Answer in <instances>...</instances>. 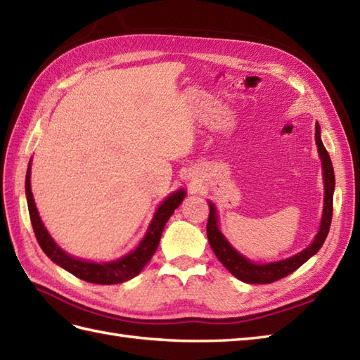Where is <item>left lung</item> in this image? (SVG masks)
<instances>
[{
  "label": "left lung",
  "mask_w": 360,
  "mask_h": 360,
  "mask_svg": "<svg viewBox=\"0 0 360 360\" xmlns=\"http://www.w3.org/2000/svg\"><path fill=\"white\" fill-rule=\"evenodd\" d=\"M316 143L319 150V156L322 159V168H323V184H325V196H323V215L322 221H320L319 232L316 235L314 241H312L309 246L302 250L300 254L294 257H289L286 259H281V262H274V263H263L258 264L250 262L244 255H241L238 250L231 243L226 240V236L221 233L218 227V213L215 205L209 202L210 205V213L207 219V238L210 243V248L213 254L217 255L226 269L235 275L236 278L250 283V285H267V283L277 281L280 278H285L286 275L292 274L295 269H298L303 263H307L308 259L316 255L319 249L322 248L325 243L328 232H330L331 219H333V195H334V168L331 158L328 155L325 145L320 139V125L316 124Z\"/></svg>",
  "instance_id": "8db88e82"
}]
</instances>
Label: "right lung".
Segmentation results:
<instances>
[{
	"label": "right lung",
	"instance_id": "right-lung-1",
	"mask_svg": "<svg viewBox=\"0 0 360 360\" xmlns=\"http://www.w3.org/2000/svg\"><path fill=\"white\" fill-rule=\"evenodd\" d=\"M26 198L30 223H32L37 241L40 244L44 254L48 255L53 263L88 283H96V285H117V283H124L136 277V275L143 269L145 264L150 262L153 254H155L159 246L160 235H162L168 218L173 215L174 209H178L182 200L186 198V190L181 188L178 192H174L165 198L164 202L159 205L155 215H153L148 231L141 240L139 246L122 258L106 263H94L86 262V259L74 258L71 255H68L66 252L52 240V236L46 231L44 224L41 223L40 215H38L32 190H30V162L26 173Z\"/></svg>",
	"mask_w": 360,
	"mask_h": 360
}]
</instances>
